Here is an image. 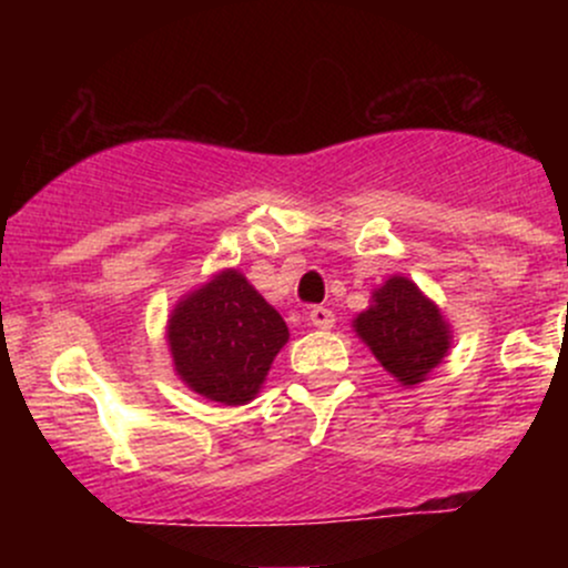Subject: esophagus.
Wrapping results in <instances>:
<instances>
[{
  "mask_svg": "<svg viewBox=\"0 0 568 568\" xmlns=\"http://www.w3.org/2000/svg\"><path fill=\"white\" fill-rule=\"evenodd\" d=\"M310 323L315 325V328H321V331H331L334 328V323H336V317H334V312L328 310V306H312L310 310Z\"/></svg>",
  "mask_w": 568,
  "mask_h": 568,
  "instance_id": "1",
  "label": "esophagus"
}]
</instances>
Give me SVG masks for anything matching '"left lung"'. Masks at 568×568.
<instances>
[{
    "label": "left lung",
    "mask_w": 568,
    "mask_h": 568,
    "mask_svg": "<svg viewBox=\"0 0 568 568\" xmlns=\"http://www.w3.org/2000/svg\"><path fill=\"white\" fill-rule=\"evenodd\" d=\"M352 331L403 387L425 382L446 361L454 342L452 323L440 306L403 275L387 277L374 288L368 310L355 315Z\"/></svg>",
    "instance_id": "left-lung-1"
}]
</instances>
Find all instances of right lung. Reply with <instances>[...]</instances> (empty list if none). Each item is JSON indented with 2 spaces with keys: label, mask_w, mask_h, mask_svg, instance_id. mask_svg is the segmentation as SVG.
<instances>
[{
  "label": "right lung",
  "mask_w": 568,
  "mask_h": 568,
  "mask_svg": "<svg viewBox=\"0 0 568 568\" xmlns=\"http://www.w3.org/2000/svg\"><path fill=\"white\" fill-rule=\"evenodd\" d=\"M288 336L280 312L234 266L181 296L165 325L175 376L221 406H245L262 393Z\"/></svg>",
  "instance_id": "obj_1"
}]
</instances>
